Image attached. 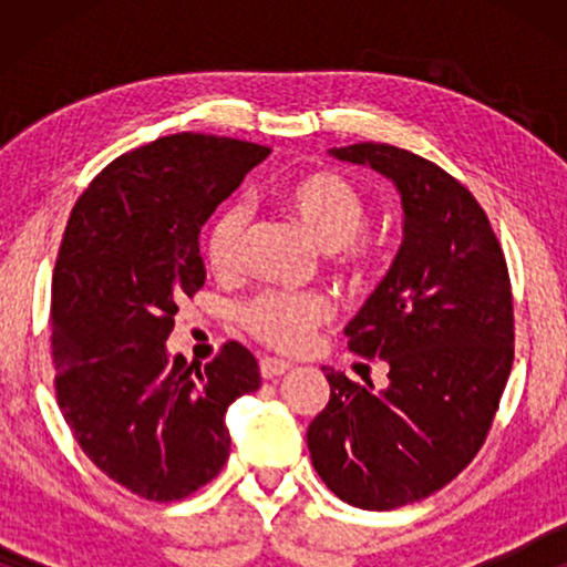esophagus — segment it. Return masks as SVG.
<instances>
[{
	"instance_id": "obj_1",
	"label": "esophagus",
	"mask_w": 567,
	"mask_h": 567,
	"mask_svg": "<svg viewBox=\"0 0 567 567\" xmlns=\"http://www.w3.org/2000/svg\"><path fill=\"white\" fill-rule=\"evenodd\" d=\"M291 363L284 361V359H262L260 361V374L262 379H274V377H281L284 371H289Z\"/></svg>"
}]
</instances>
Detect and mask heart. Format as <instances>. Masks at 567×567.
<instances>
[{
	"instance_id": "heart-1",
	"label": "heart",
	"mask_w": 567,
	"mask_h": 567,
	"mask_svg": "<svg viewBox=\"0 0 567 567\" xmlns=\"http://www.w3.org/2000/svg\"><path fill=\"white\" fill-rule=\"evenodd\" d=\"M281 200L297 221L330 252L332 266L359 274L379 258L382 243L363 231L369 204L343 175L330 169L297 175L281 188ZM250 221L243 200H229L206 231V260L216 274L237 266L239 245ZM332 312L330 301L315 291H262L243 307V324L270 348L297 351Z\"/></svg>"
}]
</instances>
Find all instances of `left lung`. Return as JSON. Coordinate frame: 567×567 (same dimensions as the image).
Wrapping results in <instances>:
<instances>
[{"mask_svg":"<svg viewBox=\"0 0 567 567\" xmlns=\"http://www.w3.org/2000/svg\"><path fill=\"white\" fill-rule=\"evenodd\" d=\"M332 157L369 165L400 190L402 245L346 324L348 348L390 367L386 390L324 367L330 400L307 446L340 501L390 511L429 498L475 460L514 363V297L483 206L433 162L392 144Z\"/></svg>","mask_w":567,"mask_h":567,"instance_id":"obj_1","label":"left lung"}]
</instances>
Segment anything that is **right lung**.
Here are the masks:
<instances>
[{
  "label": "right lung",
  "instance_id": "obj_1",
  "mask_svg": "<svg viewBox=\"0 0 567 567\" xmlns=\"http://www.w3.org/2000/svg\"><path fill=\"white\" fill-rule=\"evenodd\" d=\"M270 154L173 134L113 159L76 198L51 291L56 402L100 472L146 501H181L229 460L224 413L260 386L245 346L206 367L167 353L177 305L206 281L198 235Z\"/></svg>",
  "mask_w": 567,
  "mask_h": 567
}]
</instances>
